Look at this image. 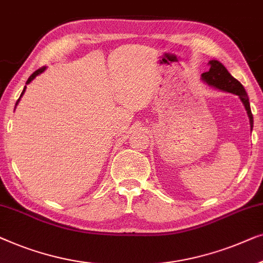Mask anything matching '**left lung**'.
Returning <instances> with one entry per match:
<instances>
[{
    "label": "left lung",
    "instance_id": "left-lung-1",
    "mask_svg": "<svg viewBox=\"0 0 263 263\" xmlns=\"http://www.w3.org/2000/svg\"><path fill=\"white\" fill-rule=\"evenodd\" d=\"M209 71L202 73L201 80L204 81L206 84H209L210 87H213L221 91H227V93L237 95L238 98L241 99L244 108L247 110L248 118H249L250 128L251 131H253L254 118L253 114H251L249 98H248L244 87L235 79V77L231 76V73L228 71V69L225 68L220 62L216 61V59H212V61L209 62Z\"/></svg>",
    "mask_w": 263,
    "mask_h": 263
}]
</instances>
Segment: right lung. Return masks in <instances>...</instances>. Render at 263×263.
I'll return each instance as SVG.
<instances>
[{
    "label": "right lung",
    "mask_w": 263,
    "mask_h": 263,
    "mask_svg": "<svg viewBox=\"0 0 263 263\" xmlns=\"http://www.w3.org/2000/svg\"><path fill=\"white\" fill-rule=\"evenodd\" d=\"M45 70H46V66H43V68H40V69H38V70H36V71H34V72H33V73H32V75L28 77V80H27V82H26V84H29V83H31V82H32V81L35 79V77H36V76H38V75H40V73H43L44 71H45ZM26 88H27V87H26V86H25V88H24V90H22V93H21V95H20V98H19V100H17V101H16V103H15V107L17 106V103H19V101H20V99L22 98V95H24V93H25V91H26Z\"/></svg>",
    "instance_id": "right-lung-1"
}]
</instances>
